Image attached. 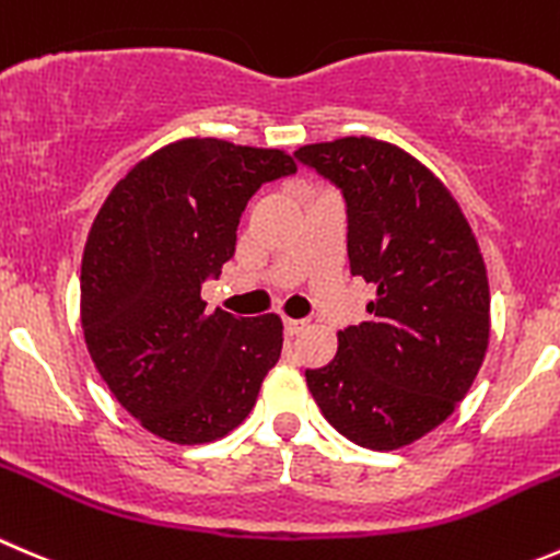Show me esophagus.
Wrapping results in <instances>:
<instances>
[{
	"label": "esophagus",
	"instance_id": "obj_1",
	"mask_svg": "<svg viewBox=\"0 0 560 560\" xmlns=\"http://www.w3.org/2000/svg\"><path fill=\"white\" fill-rule=\"evenodd\" d=\"M306 319H284V334L287 336H298L301 330H306Z\"/></svg>",
	"mask_w": 560,
	"mask_h": 560
}]
</instances>
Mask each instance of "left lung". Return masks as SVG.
<instances>
[{"label": "left lung", "instance_id": "1", "mask_svg": "<svg viewBox=\"0 0 560 560\" xmlns=\"http://www.w3.org/2000/svg\"><path fill=\"white\" fill-rule=\"evenodd\" d=\"M347 205L350 273L374 287L369 319L339 330V352L306 383L330 427L374 452L424 438L468 394L490 341L479 243L441 180L369 136L295 153Z\"/></svg>", "mask_w": 560, "mask_h": 560}]
</instances>
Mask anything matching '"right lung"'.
<instances>
[{
  "mask_svg": "<svg viewBox=\"0 0 560 560\" xmlns=\"http://www.w3.org/2000/svg\"><path fill=\"white\" fill-rule=\"evenodd\" d=\"M295 170L281 150L183 139L139 161L95 215L81 259L86 350L153 435L210 443L252 412L281 319L205 314L202 284L235 254L248 199Z\"/></svg>",
  "mask_w": 560,
  "mask_h": 560,
  "instance_id": "1",
  "label": "right lung"
}]
</instances>
